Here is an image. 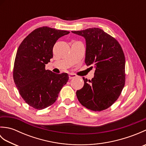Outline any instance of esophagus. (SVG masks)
I'll return each mask as SVG.
<instances>
[{"instance_id": "1", "label": "esophagus", "mask_w": 146, "mask_h": 146, "mask_svg": "<svg viewBox=\"0 0 146 146\" xmlns=\"http://www.w3.org/2000/svg\"><path fill=\"white\" fill-rule=\"evenodd\" d=\"M76 75H75V74H73V73H70L69 74V78L71 80L72 78H76Z\"/></svg>"}]
</instances>
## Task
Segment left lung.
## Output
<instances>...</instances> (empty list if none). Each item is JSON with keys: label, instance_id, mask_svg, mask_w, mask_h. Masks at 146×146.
<instances>
[{"label": "left lung", "instance_id": "left-lung-1", "mask_svg": "<svg viewBox=\"0 0 146 146\" xmlns=\"http://www.w3.org/2000/svg\"><path fill=\"white\" fill-rule=\"evenodd\" d=\"M72 33L84 37L85 62L87 66L94 64L95 67L91 80L83 77L84 85L76 91L78 100L93 111L107 109L117 100L125 85V60L122 47L115 39L100 28Z\"/></svg>", "mask_w": 146, "mask_h": 146}]
</instances>
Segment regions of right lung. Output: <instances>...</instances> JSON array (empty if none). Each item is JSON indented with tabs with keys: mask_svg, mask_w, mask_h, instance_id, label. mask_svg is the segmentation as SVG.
Segmentation results:
<instances>
[{
	"mask_svg": "<svg viewBox=\"0 0 146 146\" xmlns=\"http://www.w3.org/2000/svg\"><path fill=\"white\" fill-rule=\"evenodd\" d=\"M47 26L31 33L19 46L15 56L13 78L21 96L29 106L42 110L53 104L69 76L45 70L53 56L57 40L69 34Z\"/></svg>",
	"mask_w": 146,
	"mask_h": 146,
	"instance_id": "right-lung-1",
	"label": "right lung"
}]
</instances>
